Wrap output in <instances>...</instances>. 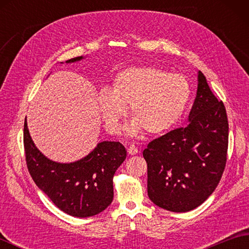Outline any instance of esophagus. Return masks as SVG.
Segmentation results:
<instances>
[{
    "label": "esophagus",
    "mask_w": 249,
    "mask_h": 249,
    "mask_svg": "<svg viewBox=\"0 0 249 249\" xmlns=\"http://www.w3.org/2000/svg\"><path fill=\"white\" fill-rule=\"evenodd\" d=\"M127 152H128V154H129V155H136L137 153H138V149H137V146H136V145H134V144H130V145H129V147H128Z\"/></svg>",
    "instance_id": "esophagus-1"
}]
</instances>
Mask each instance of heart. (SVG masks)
<instances>
[{"label":"heart","instance_id":"obj_1","mask_svg":"<svg viewBox=\"0 0 249 249\" xmlns=\"http://www.w3.org/2000/svg\"><path fill=\"white\" fill-rule=\"evenodd\" d=\"M192 89L187 78L155 66L131 67L116 73L98 105L108 129L116 131L128 108L133 119L127 133L143 129L149 135L166 133L182 118Z\"/></svg>","mask_w":249,"mask_h":249}]
</instances>
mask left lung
I'll use <instances>...</instances> for the list:
<instances>
[{
    "instance_id": "left-lung-1",
    "label": "left lung",
    "mask_w": 249,
    "mask_h": 249,
    "mask_svg": "<svg viewBox=\"0 0 249 249\" xmlns=\"http://www.w3.org/2000/svg\"><path fill=\"white\" fill-rule=\"evenodd\" d=\"M189 124L152 140L143 151L147 195L171 212H188L202 204L223 176L229 125L224 103L198 72V89Z\"/></svg>"
}]
</instances>
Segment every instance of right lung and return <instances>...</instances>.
I'll return each mask as SVG.
<instances>
[{
    "label": "right lung",
    "mask_w": 249,
    "mask_h": 249,
    "mask_svg": "<svg viewBox=\"0 0 249 249\" xmlns=\"http://www.w3.org/2000/svg\"><path fill=\"white\" fill-rule=\"evenodd\" d=\"M81 59L77 56L66 62ZM23 144L32 178L63 212L75 217H89L103 212L112 202L113 176L126 158V150L120 142H100L80 160L55 162L35 146L25 119Z\"/></svg>",
    "instance_id": "add662e5"
}]
</instances>
